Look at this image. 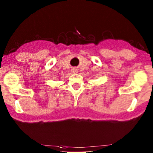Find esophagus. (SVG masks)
Here are the masks:
<instances>
[{"mask_svg":"<svg viewBox=\"0 0 153 153\" xmlns=\"http://www.w3.org/2000/svg\"><path fill=\"white\" fill-rule=\"evenodd\" d=\"M71 71L73 72V73H77V69L76 68H73L71 69Z\"/></svg>","mask_w":153,"mask_h":153,"instance_id":"esophagus-1","label":"esophagus"}]
</instances>
